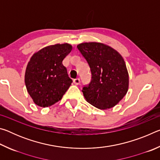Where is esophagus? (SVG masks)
Returning a JSON list of instances; mask_svg holds the SVG:
<instances>
[{
  "instance_id": "esophagus-1",
  "label": "esophagus",
  "mask_w": 160,
  "mask_h": 160,
  "mask_svg": "<svg viewBox=\"0 0 160 160\" xmlns=\"http://www.w3.org/2000/svg\"><path fill=\"white\" fill-rule=\"evenodd\" d=\"M73 82H74L75 85H80V80L79 79V78H76V79H75V80H73Z\"/></svg>"
}]
</instances>
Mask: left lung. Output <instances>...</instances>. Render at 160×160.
Listing matches in <instances>:
<instances>
[{"instance_id":"1","label":"left lung","mask_w":160,"mask_h":160,"mask_svg":"<svg viewBox=\"0 0 160 160\" xmlns=\"http://www.w3.org/2000/svg\"><path fill=\"white\" fill-rule=\"evenodd\" d=\"M77 48L88 62L92 73L90 82L82 90L87 102L100 109L113 107L128 89V73L123 57L102 43H82Z\"/></svg>"}]
</instances>
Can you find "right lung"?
<instances>
[{
	"instance_id": "right-lung-1",
	"label": "right lung",
	"mask_w": 160,
	"mask_h": 160,
	"mask_svg": "<svg viewBox=\"0 0 160 160\" xmlns=\"http://www.w3.org/2000/svg\"><path fill=\"white\" fill-rule=\"evenodd\" d=\"M72 50L69 44L48 46L35 53L27 66L25 82L35 104L48 107L60 101L71 85L62 62Z\"/></svg>"
}]
</instances>
